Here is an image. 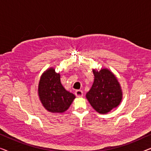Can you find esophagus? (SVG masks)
I'll use <instances>...</instances> for the list:
<instances>
[{
	"label": "esophagus",
	"mask_w": 151,
	"mask_h": 151,
	"mask_svg": "<svg viewBox=\"0 0 151 151\" xmlns=\"http://www.w3.org/2000/svg\"><path fill=\"white\" fill-rule=\"evenodd\" d=\"M75 94H76V96L78 97V98H80V97L83 96V92H82V91H81V90L76 91Z\"/></svg>",
	"instance_id": "34e87169"
}]
</instances>
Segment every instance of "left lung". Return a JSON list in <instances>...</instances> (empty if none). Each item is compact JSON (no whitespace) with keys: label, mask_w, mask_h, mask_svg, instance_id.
I'll return each instance as SVG.
<instances>
[{"label":"left lung","mask_w":151,"mask_h":151,"mask_svg":"<svg viewBox=\"0 0 151 151\" xmlns=\"http://www.w3.org/2000/svg\"><path fill=\"white\" fill-rule=\"evenodd\" d=\"M95 79L86 98L93 108L104 114L117 107L122 100V91L115 76L106 69L93 70Z\"/></svg>","instance_id":"obj_1"}]
</instances>
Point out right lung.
I'll use <instances>...</instances> for the list:
<instances>
[{
    "label": "right lung",
    "mask_w": 151,
    "mask_h": 151,
    "mask_svg": "<svg viewBox=\"0 0 151 151\" xmlns=\"http://www.w3.org/2000/svg\"><path fill=\"white\" fill-rule=\"evenodd\" d=\"M38 94L43 106L53 113L67 110L75 96L65 90L60 82V74L51 68L43 73L38 86Z\"/></svg>",
    "instance_id": "1"
}]
</instances>
